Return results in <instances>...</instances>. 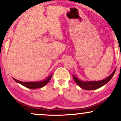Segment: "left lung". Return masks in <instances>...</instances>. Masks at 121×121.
<instances>
[{
  "instance_id": "1",
  "label": "left lung",
  "mask_w": 121,
  "mask_h": 121,
  "mask_svg": "<svg viewBox=\"0 0 121 121\" xmlns=\"http://www.w3.org/2000/svg\"><path fill=\"white\" fill-rule=\"evenodd\" d=\"M116 70V68L108 77H107L104 80H100V81H82V80H81L80 79L77 78L74 74H73V77L75 82L82 89H84L85 90H95L102 87L104 85L108 83L113 77Z\"/></svg>"
}]
</instances>
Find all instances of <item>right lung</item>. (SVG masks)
<instances>
[{"label":"right lung","mask_w":121,"mask_h":121,"mask_svg":"<svg viewBox=\"0 0 121 121\" xmlns=\"http://www.w3.org/2000/svg\"><path fill=\"white\" fill-rule=\"evenodd\" d=\"M53 73H52L51 75H49L47 78L44 79L43 81H35V82H23V81H20L19 80H16L14 78H12L13 80L15 81H16V82L19 83L21 85H22L24 86L28 87L29 89H37V88H40V87H44V86H45L49 82L50 80L51 79Z\"/></svg>","instance_id":"add662e5"}]
</instances>
